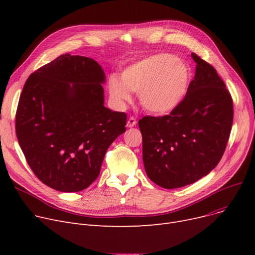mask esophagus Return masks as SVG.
I'll return each mask as SVG.
<instances>
[{
    "instance_id": "1",
    "label": "esophagus",
    "mask_w": 255,
    "mask_h": 255,
    "mask_svg": "<svg viewBox=\"0 0 255 255\" xmlns=\"http://www.w3.org/2000/svg\"><path fill=\"white\" fill-rule=\"evenodd\" d=\"M136 119L134 117H130L127 121V127L131 128V127H134L136 125Z\"/></svg>"
}]
</instances>
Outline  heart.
Wrapping results in <instances>:
<instances>
[{"mask_svg":"<svg viewBox=\"0 0 255 255\" xmlns=\"http://www.w3.org/2000/svg\"><path fill=\"white\" fill-rule=\"evenodd\" d=\"M191 80L189 65L170 53H157L133 64L121 78L112 75L109 92L120 105L131 100V92L139 93L146 111L167 114L180 105L188 92Z\"/></svg>","mask_w":255,"mask_h":255,"instance_id":"b5f03b06","label":"heart"}]
</instances>
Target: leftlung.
I'll return each instance as SVG.
<instances>
[{
	"instance_id": "left-lung-1",
	"label": "left lung",
	"mask_w": 255,
	"mask_h": 255,
	"mask_svg": "<svg viewBox=\"0 0 255 255\" xmlns=\"http://www.w3.org/2000/svg\"><path fill=\"white\" fill-rule=\"evenodd\" d=\"M195 75L180 105L138 121L146 175L165 189L192 184L216 167L229 141L233 99L216 69L195 53Z\"/></svg>"
}]
</instances>
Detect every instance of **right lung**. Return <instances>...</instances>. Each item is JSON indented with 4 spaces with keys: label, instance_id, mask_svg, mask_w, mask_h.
<instances>
[{
    "label": "right lung",
    "instance_id": "right-lung-1",
    "mask_svg": "<svg viewBox=\"0 0 255 255\" xmlns=\"http://www.w3.org/2000/svg\"><path fill=\"white\" fill-rule=\"evenodd\" d=\"M105 74L91 58L62 55L33 72L15 116L18 143L35 176L61 192L95 181L127 116L104 106Z\"/></svg>",
    "mask_w": 255,
    "mask_h": 255
}]
</instances>
